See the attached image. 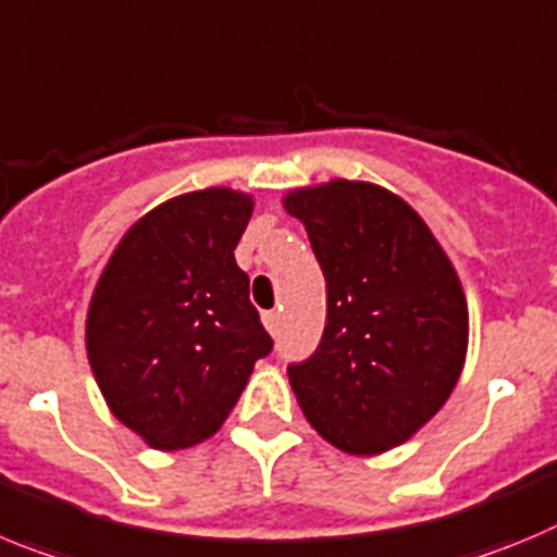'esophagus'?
<instances>
[{"label":"esophagus","instance_id":"1","mask_svg":"<svg viewBox=\"0 0 557 557\" xmlns=\"http://www.w3.org/2000/svg\"><path fill=\"white\" fill-rule=\"evenodd\" d=\"M262 323H264V329L270 331V334H278V325H282V318H278V312H264L262 314Z\"/></svg>","mask_w":557,"mask_h":557}]
</instances>
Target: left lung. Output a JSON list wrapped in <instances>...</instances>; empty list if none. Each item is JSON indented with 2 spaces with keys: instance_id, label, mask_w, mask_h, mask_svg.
I'll return each mask as SVG.
<instances>
[{
  "instance_id": "left-lung-1",
  "label": "left lung",
  "mask_w": 557,
  "mask_h": 557,
  "mask_svg": "<svg viewBox=\"0 0 557 557\" xmlns=\"http://www.w3.org/2000/svg\"><path fill=\"white\" fill-rule=\"evenodd\" d=\"M325 275L318 350L289 364L300 411L350 456L414 436L456 389L467 359L461 282L414 209L370 182L331 178L284 196Z\"/></svg>"
}]
</instances>
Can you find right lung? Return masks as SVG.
<instances>
[{"mask_svg": "<svg viewBox=\"0 0 557 557\" xmlns=\"http://www.w3.org/2000/svg\"><path fill=\"white\" fill-rule=\"evenodd\" d=\"M253 198L207 187L160 203L115 245L88 306L85 345L107 406L154 450L226 422L273 339L234 248Z\"/></svg>", "mask_w": 557, "mask_h": 557, "instance_id": "add662e5", "label": "right lung"}]
</instances>
